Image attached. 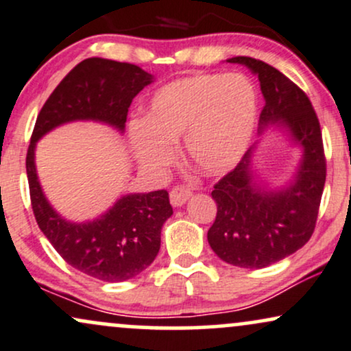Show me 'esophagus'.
Instances as JSON below:
<instances>
[{"instance_id":"esophagus-1","label":"esophagus","mask_w":351,"mask_h":351,"mask_svg":"<svg viewBox=\"0 0 351 351\" xmlns=\"http://www.w3.org/2000/svg\"><path fill=\"white\" fill-rule=\"evenodd\" d=\"M191 197H192V191L185 187H176L172 189L171 193H169V199H171L172 207H182Z\"/></svg>"}]
</instances>
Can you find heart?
I'll return each instance as SVG.
<instances>
[{"label": "heart", "mask_w": 351, "mask_h": 351, "mask_svg": "<svg viewBox=\"0 0 351 351\" xmlns=\"http://www.w3.org/2000/svg\"><path fill=\"white\" fill-rule=\"evenodd\" d=\"M256 110V92L240 73L177 78L152 95L146 121L131 125V146L144 167L158 171L174 159V143L185 136L193 166L208 176L225 174L248 147Z\"/></svg>", "instance_id": "heart-1"}]
</instances>
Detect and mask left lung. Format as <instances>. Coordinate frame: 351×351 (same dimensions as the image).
I'll return each mask as SVG.
<instances>
[{"mask_svg":"<svg viewBox=\"0 0 351 351\" xmlns=\"http://www.w3.org/2000/svg\"><path fill=\"white\" fill-rule=\"evenodd\" d=\"M258 75L265 97L259 133L269 125L282 126L302 149L294 180L281 191H267L251 171L253 149L213 187L217 218L207 238L210 248L228 265L261 269L295 253L314 233L322 199L327 162L322 131L312 103L294 82L266 62L233 57Z\"/></svg>","mask_w":351,"mask_h":351,"instance_id":"left-lung-1","label":"left lung"}]
</instances>
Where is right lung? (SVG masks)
<instances>
[{
	"label": "right lung",
	"mask_w": 351,
	"mask_h": 351,
	"mask_svg": "<svg viewBox=\"0 0 351 351\" xmlns=\"http://www.w3.org/2000/svg\"><path fill=\"white\" fill-rule=\"evenodd\" d=\"M152 80L134 64L100 57L82 60L44 103L27 147L26 172L37 225L70 266L105 282L128 281L154 261L160 230L172 215L169 193H128L95 220L73 223L45 199L36 172V143L70 121H100L123 133L131 101Z\"/></svg>",
	"instance_id": "obj_1"
}]
</instances>
